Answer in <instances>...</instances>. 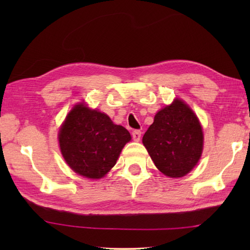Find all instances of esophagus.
Segmentation results:
<instances>
[{"mask_svg":"<svg viewBox=\"0 0 250 250\" xmlns=\"http://www.w3.org/2000/svg\"><path fill=\"white\" fill-rule=\"evenodd\" d=\"M141 135H142V133H141V131H139V130H134L133 132H132V137H133V140L135 142H140Z\"/></svg>","mask_w":250,"mask_h":250,"instance_id":"1","label":"esophagus"}]
</instances>
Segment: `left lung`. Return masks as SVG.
<instances>
[{
    "label": "left lung",
    "instance_id": "left-lung-1",
    "mask_svg": "<svg viewBox=\"0 0 250 250\" xmlns=\"http://www.w3.org/2000/svg\"><path fill=\"white\" fill-rule=\"evenodd\" d=\"M203 131L198 117L184 101L159 110L143 136V144L159 171L183 177L199 162L203 150Z\"/></svg>",
    "mask_w": 250,
    "mask_h": 250
}]
</instances>
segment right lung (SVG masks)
<instances>
[{
  "label": "right lung",
  "mask_w": 250,
  "mask_h": 250,
  "mask_svg": "<svg viewBox=\"0 0 250 250\" xmlns=\"http://www.w3.org/2000/svg\"><path fill=\"white\" fill-rule=\"evenodd\" d=\"M130 141L128 130L83 103L74 106L59 131V145L65 162L75 173L91 179L105 176Z\"/></svg>",
  "instance_id": "1"
}]
</instances>
